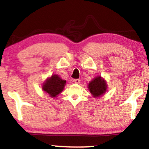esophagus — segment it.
I'll return each instance as SVG.
<instances>
[{"mask_svg": "<svg viewBox=\"0 0 149 149\" xmlns=\"http://www.w3.org/2000/svg\"><path fill=\"white\" fill-rule=\"evenodd\" d=\"M74 83H76V84H79V83H80V79H75Z\"/></svg>", "mask_w": 149, "mask_h": 149, "instance_id": "34e87169", "label": "esophagus"}]
</instances>
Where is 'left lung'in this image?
Listing matches in <instances>:
<instances>
[{
    "instance_id": "left-lung-1",
    "label": "left lung",
    "mask_w": 149,
    "mask_h": 149,
    "mask_svg": "<svg viewBox=\"0 0 149 149\" xmlns=\"http://www.w3.org/2000/svg\"><path fill=\"white\" fill-rule=\"evenodd\" d=\"M107 83L101 76L96 77L88 85V88L95 97H100L107 91Z\"/></svg>"
}]
</instances>
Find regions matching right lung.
Wrapping results in <instances>:
<instances>
[{
	"mask_svg": "<svg viewBox=\"0 0 149 149\" xmlns=\"http://www.w3.org/2000/svg\"><path fill=\"white\" fill-rule=\"evenodd\" d=\"M66 80L59 78L57 75H52L48 78L42 85V90L50 95V97H55L62 92Z\"/></svg>",
	"mask_w": 149,
	"mask_h": 149,
	"instance_id": "obj_1",
	"label": "right lung"
}]
</instances>
